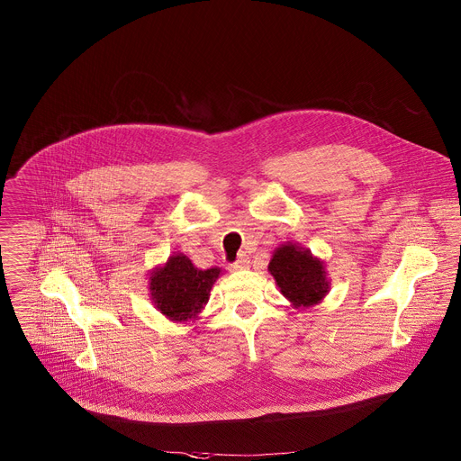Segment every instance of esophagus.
<instances>
[{
  "label": "esophagus",
  "mask_w": 461,
  "mask_h": 461,
  "mask_svg": "<svg viewBox=\"0 0 461 461\" xmlns=\"http://www.w3.org/2000/svg\"><path fill=\"white\" fill-rule=\"evenodd\" d=\"M248 266H249V255H248V253H240V255H239V258L230 266V269L237 273V271L246 269Z\"/></svg>",
  "instance_id": "34e87169"
}]
</instances>
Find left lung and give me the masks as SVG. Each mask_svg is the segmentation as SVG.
I'll list each match as a JSON object with an SVG mask.
<instances>
[{
  "mask_svg": "<svg viewBox=\"0 0 461 461\" xmlns=\"http://www.w3.org/2000/svg\"><path fill=\"white\" fill-rule=\"evenodd\" d=\"M269 273L294 308H310L321 303L330 290L324 262L292 242L281 244L275 251Z\"/></svg>",
  "mask_w": 461,
  "mask_h": 461,
  "instance_id": "obj_1",
  "label": "left lung"
}]
</instances>
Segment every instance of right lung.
I'll return each instance as SVG.
<instances>
[{
	"mask_svg": "<svg viewBox=\"0 0 461 461\" xmlns=\"http://www.w3.org/2000/svg\"><path fill=\"white\" fill-rule=\"evenodd\" d=\"M219 275V267L201 271L185 255L176 253L149 275L151 301L169 321H195Z\"/></svg>",
	"mask_w": 461,
	"mask_h": 461,
	"instance_id": "1",
	"label": "right lung"
}]
</instances>
